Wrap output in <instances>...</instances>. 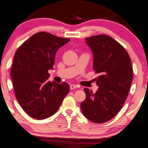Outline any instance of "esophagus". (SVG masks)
I'll use <instances>...</instances> for the list:
<instances>
[{"mask_svg":"<svg viewBox=\"0 0 148 148\" xmlns=\"http://www.w3.org/2000/svg\"><path fill=\"white\" fill-rule=\"evenodd\" d=\"M75 88H78V86H77V85H74V84L70 85V90H74Z\"/></svg>","mask_w":148,"mask_h":148,"instance_id":"obj_1","label":"esophagus"}]
</instances>
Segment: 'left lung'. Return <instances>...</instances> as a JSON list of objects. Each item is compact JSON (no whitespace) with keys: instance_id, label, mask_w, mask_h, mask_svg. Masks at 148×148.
I'll use <instances>...</instances> for the list:
<instances>
[{"instance_id":"left-lung-1","label":"left lung","mask_w":148,"mask_h":148,"mask_svg":"<svg viewBox=\"0 0 148 148\" xmlns=\"http://www.w3.org/2000/svg\"><path fill=\"white\" fill-rule=\"evenodd\" d=\"M92 49L93 70L99 75L95 93L85 88L86 99L80 104L86 117L95 123H103L120 111L130 91L133 80L131 58L125 49L109 35H98L86 38Z\"/></svg>"}]
</instances>
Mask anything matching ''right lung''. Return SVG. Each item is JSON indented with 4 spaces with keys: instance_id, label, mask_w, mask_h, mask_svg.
<instances>
[{
    "instance_id": "obj_1",
    "label": "right lung",
    "mask_w": 148,
    "mask_h": 148,
    "mask_svg": "<svg viewBox=\"0 0 148 148\" xmlns=\"http://www.w3.org/2000/svg\"><path fill=\"white\" fill-rule=\"evenodd\" d=\"M70 40L41 32L25 41L14 53L11 76L16 99L25 112L35 119L52 116L69 92L66 82L47 80L56 51Z\"/></svg>"
}]
</instances>
